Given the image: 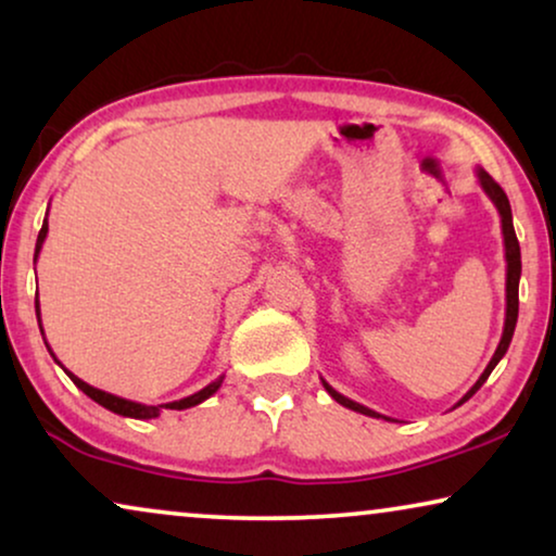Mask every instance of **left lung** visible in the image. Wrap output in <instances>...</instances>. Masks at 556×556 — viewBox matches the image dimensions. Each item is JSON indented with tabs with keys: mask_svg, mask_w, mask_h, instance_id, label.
Instances as JSON below:
<instances>
[{
	"mask_svg": "<svg viewBox=\"0 0 556 556\" xmlns=\"http://www.w3.org/2000/svg\"><path fill=\"white\" fill-rule=\"evenodd\" d=\"M476 177H478V185H481V189L485 194H489V200L496 204L498 210V217H501V232H504V250H506V318H504V333H501V341L496 346V352H493L489 367L483 369V375L478 377V382L470 387V390L463 394V400L458 402V405H463V402L473 397V394L481 390L485 379H489V375L493 369H496V364L504 359V354L508 352V344H511V337H514V329H516V318H519V278H521V248H519V240H516V232H514V217H511V204H508V197L504 189H501L496 181H493V177L489 172H483L481 166L476 169ZM326 392L331 394L333 400L339 402V405H344L349 409H354V413H362V415H369V417H384L375 413V409L364 407L359 405V402L349 400L344 397V394L333 390V387L326 382V379H321ZM455 405V407H458ZM384 420H390V417H384Z\"/></svg>",
	"mask_w": 556,
	"mask_h": 556,
	"instance_id": "1",
	"label": "left lung"
}]
</instances>
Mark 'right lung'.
Instances as JSON below:
<instances>
[{
	"instance_id": "obj_1",
	"label": "right lung",
	"mask_w": 556,
	"mask_h": 556,
	"mask_svg": "<svg viewBox=\"0 0 556 556\" xmlns=\"http://www.w3.org/2000/svg\"><path fill=\"white\" fill-rule=\"evenodd\" d=\"M45 238H48V217H45L42 230H40V235H37L35 263H37V255H40V250H42V242H45ZM35 311H37V324H40V301H35ZM40 331H42V324H40ZM42 333H45V331H42ZM48 352H50V346H48ZM50 354H52V352H50ZM52 359H55V354H52ZM55 362H58V359H55ZM58 364H60V362H58ZM60 367H63V364H60ZM63 369H65V367H63ZM65 375L73 379V384L78 387V390H83V392L88 394L90 400L98 402V405L105 407V409H111V413H116V415L134 417V420H151V417H159V413H162V409H187V407L200 405V402H204L207 397H212V394H215V392L219 390V387H223V379H225V375H223V377H217L215 382H210L207 387H204V390L194 392V394H189V397H185V400L166 402V405H143V402H134V400L118 397V394H111V392L98 390V387H90L88 382H83L80 377H75L73 371H67V369H65Z\"/></svg>"
}]
</instances>
